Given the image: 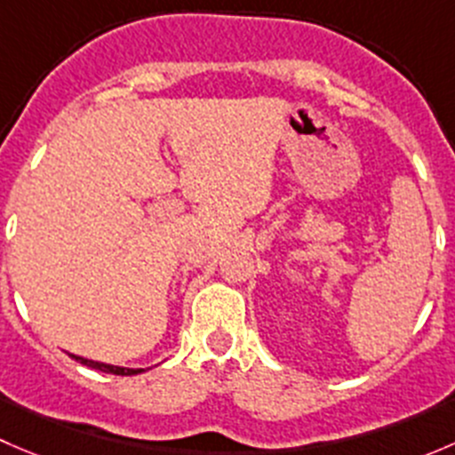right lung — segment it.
Wrapping results in <instances>:
<instances>
[{
  "instance_id": "right-lung-1",
  "label": "right lung",
  "mask_w": 455,
  "mask_h": 455,
  "mask_svg": "<svg viewBox=\"0 0 455 455\" xmlns=\"http://www.w3.org/2000/svg\"><path fill=\"white\" fill-rule=\"evenodd\" d=\"M72 359L79 361L81 365H87V368L92 370H100L105 371V374H118V376H132V374H140V371H145L142 368H118V365H109V363H99V361H90V359H84V356H76L72 355Z\"/></svg>"
}]
</instances>
